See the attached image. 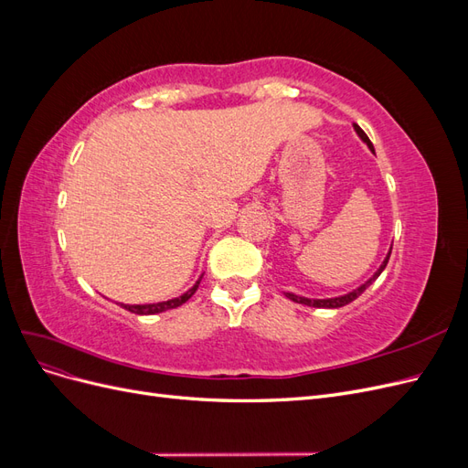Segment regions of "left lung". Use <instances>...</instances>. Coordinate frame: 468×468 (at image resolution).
<instances>
[{
	"instance_id": "obj_1",
	"label": "left lung",
	"mask_w": 468,
	"mask_h": 468,
	"mask_svg": "<svg viewBox=\"0 0 468 468\" xmlns=\"http://www.w3.org/2000/svg\"><path fill=\"white\" fill-rule=\"evenodd\" d=\"M353 131L357 133V136H359V138L363 140V143H365L367 146H369V150L375 154V148H373V144H371V140H369V136H367V134L361 131V126H359V124H353ZM390 251H392V246H390V250H388V253H387V258L382 260L380 267L373 273V277H369V279H367V281L363 282V285H359L357 289H353V291H349V292H346V294L332 296V299H308V296H301V294H294V292H285V296H287V299H291L292 303H299V304H304V306H313V308H342V306H346V304L356 301L357 296H361V294L365 292V289L369 287V285H373V281H377L378 275H380L382 271H385V267H387L388 258H390Z\"/></svg>"
}]
</instances>
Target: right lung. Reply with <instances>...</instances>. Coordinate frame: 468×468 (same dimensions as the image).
<instances>
[{"instance_id":"add662e5","label":"right lung","mask_w":468,"mask_h":468,"mask_svg":"<svg viewBox=\"0 0 468 468\" xmlns=\"http://www.w3.org/2000/svg\"><path fill=\"white\" fill-rule=\"evenodd\" d=\"M203 275L195 281V285L183 292L181 296H176V299H169V301H162V303H150V304H122L121 306L124 310H129V313H134V314H140V316H150V314H160V313H165V310H172V308H177L181 306L183 303H187L191 296L195 294V291L199 289V282H201Z\"/></svg>"}]
</instances>
